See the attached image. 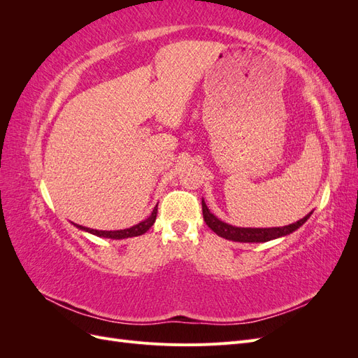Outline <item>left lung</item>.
Masks as SVG:
<instances>
[{
	"mask_svg": "<svg viewBox=\"0 0 358 358\" xmlns=\"http://www.w3.org/2000/svg\"><path fill=\"white\" fill-rule=\"evenodd\" d=\"M201 209H203V218L204 222L208 224L209 229L215 231L220 237H224L227 241L233 242H241V243H262L278 239V237H284L296 231L297 229L305 224L309 218L312 212H309L305 218L299 220L297 222H292L285 227H272V229H251V227H234L221 221L220 218L209 210L208 206L204 203V199H201Z\"/></svg>",
	"mask_w": 358,
	"mask_h": 358,
	"instance_id": "obj_1",
	"label": "left lung"
}]
</instances>
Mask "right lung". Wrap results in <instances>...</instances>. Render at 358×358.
<instances>
[{"label":"right lung","instance_id":"obj_1","mask_svg":"<svg viewBox=\"0 0 358 358\" xmlns=\"http://www.w3.org/2000/svg\"><path fill=\"white\" fill-rule=\"evenodd\" d=\"M157 212H158V204L154 208L152 213H150L146 220H143L142 222H138L133 227H129V229H124V230H113V231H103V230H94V229H88V227H83L79 224H73L74 227H78L79 230L86 231V233H91L94 236H99V237H106V239H128V237H136V236H142L145 234L150 227L154 225L155 220H157Z\"/></svg>","mask_w":358,"mask_h":358}]
</instances>
